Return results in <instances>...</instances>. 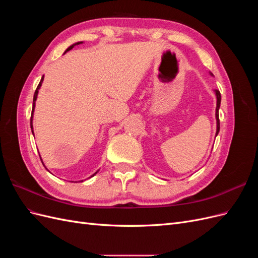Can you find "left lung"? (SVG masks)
I'll return each mask as SVG.
<instances>
[{
	"label": "left lung",
	"instance_id": "8db88e82",
	"mask_svg": "<svg viewBox=\"0 0 258 258\" xmlns=\"http://www.w3.org/2000/svg\"><path fill=\"white\" fill-rule=\"evenodd\" d=\"M211 75H213L211 73ZM215 95H216V111H215V117H216V135H218V132H220V118H218V110H220V106H221V92L215 89Z\"/></svg>",
	"mask_w": 258,
	"mask_h": 258
}]
</instances>
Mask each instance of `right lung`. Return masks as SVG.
Wrapping results in <instances>:
<instances>
[{
    "label": "right lung",
    "instance_id": "1",
    "mask_svg": "<svg viewBox=\"0 0 258 258\" xmlns=\"http://www.w3.org/2000/svg\"><path fill=\"white\" fill-rule=\"evenodd\" d=\"M81 43H83V42H79V43H75V44H73V45H71L70 46V47L66 50V51H69V50H71L75 45H79V44H81ZM43 80H44V75H43V77H42V80H41V82H40V84H38V86H37V88H36V90H35V92H34V97H33V106H32V113H31V120H30V123H31V129H32V134H33V126H32V118H33V112H34V107H35V101H36V98H37V93H38V89L41 88V86H42V83H43ZM42 160V159H41ZM42 163H43V161H42ZM44 165V163H43ZM46 168V167H45ZM97 173V172H96ZM95 173V174H96ZM93 174V175H95ZM93 175H91V176H93ZM90 176V177H91ZM83 182V181H82Z\"/></svg>",
    "mask_w": 258,
    "mask_h": 258
}]
</instances>
